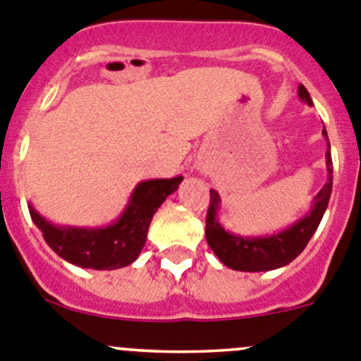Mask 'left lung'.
<instances>
[{
	"label": "left lung",
	"instance_id": "left-lung-1",
	"mask_svg": "<svg viewBox=\"0 0 361 361\" xmlns=\"http://www.w3.org/2000/svg\"><path fill=\"white\" fill-rule=\"evenodd\" d=\"M298 96L302 103L312 106L313 101L310 97L305 85H299ZM328 149H326V171L328 180L322 185L321 190L315 194L308 212L292 222L290 226L281 231L269 235H237L228 231L219 222V208H221V196L219 192L210 190V208L207 214V242L212 251L217 255L219 260L226 267L242 272H264L274 271V269L285 267L292 260L299 257L312 235L319 228L328 208L329 197L333 188V161L331 149H329V139L326 128L322 130Z\"/></svg>",
	"mask_w": 361,
	"mask_h": 361
}]
</instances>
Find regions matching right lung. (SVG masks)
Masks as SVG:
<instances>
[{
  "instance_id": "add662e5",
  "label": "right lung",
  "mask_w": 361,
  "mask_h": 361,
  "mask_svg": "<svg viewBox=\"0 0 361 361\" xmlns=\"http://www.w3.org/2000/svg\"><path fill=\"white\" fill-rule=\"evenodd\" d=\"M181 181L183 176L154 178L137 183L119 217L106 226L55 224L40 215L32 201H28V210L35 226L42 231L46 244L62 260L82 269L114 271L139 258L151 219L161 203L178 190Z\"/></svg>"
}]
</instances>
